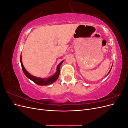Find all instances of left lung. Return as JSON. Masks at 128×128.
<instances>
[{
  "label": "left lung",
  "instance_id": "left-lung-1",
  "mask_svg": "<svg viewBox=\"0 0 128 128\" xmlns=\"http://www.w3.org/2000/svg\"><path fill=\"white\" fill-rule=\"evenodd\" d=\"M112 67H111V68H110V72H108V73L107 74V76L108 75V74H110V70H111V69H112Z\"/></svg>",
  "mask_w": 128,
  "mask_h": 128
}]
</instances>
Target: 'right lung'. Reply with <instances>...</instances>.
<instances>
[{"mask_svg": "<svg viewBox=\"0 0 128 128\" xmlns=\"http://www.w3.org/2000/svg\"><path fill=\"white\" fill-rule=\"evenodd\" d=\"M63 62H64V60L62 61L58 65L57 68H56V71L54 74L48 77V78H40V77H37L32 76V75H31L30 74H29L28 72H27L25 68L24 67V65H23L22 61V56H20V62L21 64L22 70L24 72V75L28 77V78L33 81V82L35 83L36 84L39 85V86H48V85L51 84L54 82H56V81L57 80V79L58 78V77L59 76L60 66L63 63Z\"/></svg>", "mask_w": 128, "mask_h": 128, "instance_id": "obj_1", "label": "right lung"}]
</instances>
